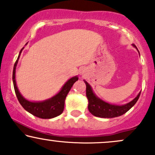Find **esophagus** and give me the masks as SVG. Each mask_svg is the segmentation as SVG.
Returning <instances> with one entry per match:
<instances>
[{
    "label": "esophagus",
    "mask_w": 155,
    "mask_h": 155,
    "mask_svg": "<svg viewBox=\"0 0 155 155\" xmlns=\"http://www.w3.org/2000/svg\"><path fill=\"white\" fill-rule=\"evenodd\" d=\"M85 73H86V71H85V70H84V68H81L80 70V71H79V74H80L81 76H84V75L85 74Z\"/></svg>",
    "instance_id": "1"
}]
</instances>
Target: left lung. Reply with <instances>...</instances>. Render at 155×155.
Masks as SVG:
<instances>
[{
    "label": "left lung",
    "instance_id": "1",
    "mask_svg": "<svg viewBox=\"0 0 155 155\" xmlns=\"http://www.w3.org/2000/svg\"><path fill=\"white\" fill-rule=\"evenodd\" d=\"M84 83L86 84V96L88 99V110L92 115L99 118H111L124 115L135 104L140 95V93H139L132 101L124 105H114L98 98L93 93L91 85L86 81H84Z\"/></svg>",
    "mask_w": 155,
    "mask_h": 155
}]
</instances>
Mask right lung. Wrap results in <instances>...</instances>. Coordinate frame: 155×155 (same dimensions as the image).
<instances>
[{
	"mask_svg": "<svg viewBox=\"0 0 155 155\" xmlns=\"http://www.w3.org/2000/svg\"><path fill=\"white\" fill-rule=\"evenodd\" d=\"M23 49V48L20 51L19 56H18L16 62H15L14 68H13L12 80L17 98H18V101H19L20 104L22 105V107L27 112L32 114L35 116L44 119L55 118V117L61 115L63 112L64 100H65L66 96H67L68 93H69L70 90L71 89L74 83L76 81H78L79 78H78V76H74V77L70 79L64 84L61 91L57 95H55V96L49 98V99H47L43 101H38V102H33V101H28L25 98H23L22 95L20 94L18 89V87H17L16 81H15V70H16L17 64H18V59H19L20 54H21Z\"/></svg>",
	"mask_w": 155,
	"mask_h": 155,
	"instance_id": "obj_1",
	"label": "right lung"
}]
</instances>
